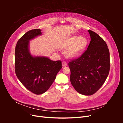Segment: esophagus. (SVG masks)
<instances>
[{"mask_svg": "<svg viewBox=\"0 0 123 123\" xmlns=\"http://www.w3.org/2000/svg\"><path fill=\"white\" fill-rule=\"evenodd\" d=\"M62 67H66L67 65V63L65 61H62Z\"/></svg>", "mask_w": 123, "mask_h": 123, "instance_id": "esophagus-1", "label": "esophagus"}]
</instances>
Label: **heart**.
<instances>
[{"label": "heart", "mask_w": 123, "mask_h": 123, "mask_svg": "<svg viewBox=\"0 0 123 123\" xmlns=\"http://www.w3.org/2000/svg\"><path fill=\"white\" fill-rule=\"evenodd\" d=\"M87 44L86 38L82 37L74 36L66 40L60 46L62 50H68L67 54L69 57H75L79 56L85 49Z\"/></svg>", "instance_id": "obj_1"}]
</instances>
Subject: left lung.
<instances>
[{
    "label": "left lung",
    "instance_id": "left-lung-1",
    "mask_svg": "<svg viewBox=\"0 0 123 123\" xmlns=\"http://www.w3.org/2000/svg\"><path fill=\"white\" fill-rule=\"evenodd\" d=\"M91 41L87 50L69 62L70 80L75 90L84 95H91L102 86L110 70V53L106 42L91 30Z\"/></svg>",
    "mask_w": 123,
    "mask_h": 123
}]
</instances>
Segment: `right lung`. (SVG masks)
Returning a JSON list of instances; mask_svg holds the SVG:
<instances>
[{
    "label": "right lung",
    "mask_w": 123,
    "mask_h": 123,
    "mask_svg": "<svg viewBox=\"0 0 123 123\" xmlns=\"http://www.w3.org/2000/svg\"><path fill=\"white\" fill-rule=\"evenodd\" d=\"M40 29L27 32L18 40L15 52V73L21 84L36 94L46 92L62 68L61 61H53L44 56H35L30 51V41L42 35Z\"/></svg>",
    "instance_id": "obj_1"
}]
</instances>
